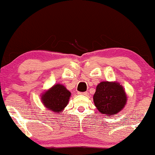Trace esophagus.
I'll return each mask as SVG.
<instances>
[{"label":"esophagus","instance_id":"1","mask_svg":"<svg viewBox=\"0 0 155 155\" xmlns=\"http://www.w3.org/2000/svg\"><path fill=\"white\" fill-rule=\"evenodd\" d=\"M78 94H82V95H85V96H87V95L89 94V93H88V92H78Z\"/></svg>","mask_w":155,"mask_h":155}]
</instances>
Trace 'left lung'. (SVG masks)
<instances>
[{
	"label": "left lung",
	"instance_id": "1",
	"mask_svg": "<svg viewBox=\"0 0 155 155\" xmlns=\"http://www.w3.org/2000/svg\"><path fill=\"white\" fill-rule=\"evenodd\" d=\"M93 99L97 109L101 114L112 116L124 109L127 97L120 84L101 82L97 86Z\"/></svg>",
	"mask_w": 155,
	"mask_h": 155
}]
</instances>
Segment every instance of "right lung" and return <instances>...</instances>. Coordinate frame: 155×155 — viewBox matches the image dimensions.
<instances>
[{"label":"right lung","mask_w":155,"mask_h":155,"mask_svg":"<svg viewBox=\"0 0 155 155\" xmlns=\"http://www.w3.org/2000/svg\"><path fill=\"white\" fill-rule=\"evenodd\" d=\"M71 94V92L62 84H55L42 95V103L48 110L61 114L68 103Z\"/></svg>","instance_id":"obj_1"}]
</instances>
